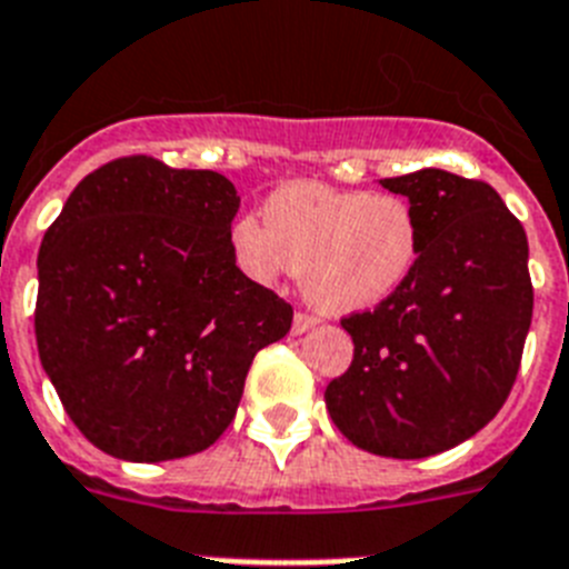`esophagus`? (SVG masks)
I'll return each mask as SVG.
<instances>
[{
	"label": "esophagus",
	"mask_w": 569,
	"mask_h": 569,
	"mask_svg": "<svg viewBox=\"0 0 569 569\" xmlns=\"http://www.w3.org/2000/svg\"><path fill=\"white\" fill-rule=\"evenodd\" d=\"M318 323V318L309 312H295V321H292V332L295 336H303V332H309V329Z\"/></svg>",
	"instance_id": "1"
}]
</instances>
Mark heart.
Returning <instances> with one entry per match:
<instances>
[{"instance_id": "1", "label": "heart", "mask_w": 569, "mask_h": 569, "mask_svg": "<svg viewBox=\"0 0 569 569\" xmlns=\"http://www.w3.org/2000/svg\"><path fill=\"white\" fill-rule=\"evenodd\" d=\"M262 217L233 222L237 266L262 286L300 274L303 295L329 315L385 303L422 257V226L402 196L292 181L266 199Z\"/></svg>"}]
</instances>
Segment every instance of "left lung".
<instances>
[{
    "label": "left lung",
    "mask_w": 569,
    "mask_h": 569,
    "mask_svg": "<svg viewBox=\"0 0 569 569\" xmlns=\"http://www.w3.org/2000/svg\"><path fill=\"white\" fill-rule=\"evenodd\" d=\"M381 184L413 204L422 257L393 298L341 318L356 350L323 399L352 446L422 460L489 425L518 379L532 323L529 246L486 181L428 167Z\"/></svg>",
    "instance_id": "8db88e82"
}]
</instances>
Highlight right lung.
<instances>
[{
  "label": "right lung",
  "mask_w": 569,
  "mask_h": 569,
  "mask_svg": "<svg viewBox=\"0 0 569 569\" xmlns=\"http://www.w3.org/2000/svg\"><path fill=\"white\" fill-rule=\"evenodd\" d=\"M240 196L152 156L98 167L42 237L37 350L71 422L130 462L211 448L292 307L233 260Z\"/></svg>",
  "instance_id": "add662e5"
}]
</instances>
